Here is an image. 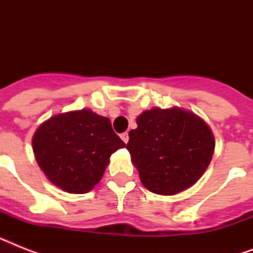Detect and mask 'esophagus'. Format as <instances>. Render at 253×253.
<instances>
[{
  "mask_svg": "<svg viewBox=\"0 0 253 253\" xmlns=\"http://www.w3.org/2000/svg\"><path fill=\"white\" fill-rule=\"evenodd\" d=\"M121 138H122V140L125 143L128 142V132H123V134L121 135Z\"/></svg>",
  "mask_w": 253,
  "mask_h": 253,
  "instance_id": "34e87169",
  "label": "esophagus"
}]
</instances>
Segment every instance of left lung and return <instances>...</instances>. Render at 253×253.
I'll use <instances>...</instances> for the list:
<instances>
[{"instance_id": "8db88e82", "label": "left lung", "mask_w": 253, "mask_h": 253, "mask_svg": "<svg viewBox=\"0 0 253 253\" xmlns=\"http://www.w3.org/2000/svg\"><path fill=\"white\" fill-rule=\"evenodd\" d=\"M126 148L143 186L160 196H174L204 176L215 139L211 128L193 111L154 107L136 118Z\"/></svg>"}]
</instances>
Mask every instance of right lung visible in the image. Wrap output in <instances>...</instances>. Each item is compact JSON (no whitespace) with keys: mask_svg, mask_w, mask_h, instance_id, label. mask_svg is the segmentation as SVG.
<instances>
[{"mask_svg":"<svg viewBox=\"0 0 253 253\" xmlns=\"http://www.w3.org/2000/svg\"><path fill=\"white\" fill-rule=\"evenodd\" d=\"M125 146L110 119L90 109L53 115L33 136L38 166L55 186L71 194L90 192L102 178L111 155Z\"/></svg>","mask_w":253,"mask_h":253,"instance_id":"right-lung-1","label":"right lung"}]
</instances>
